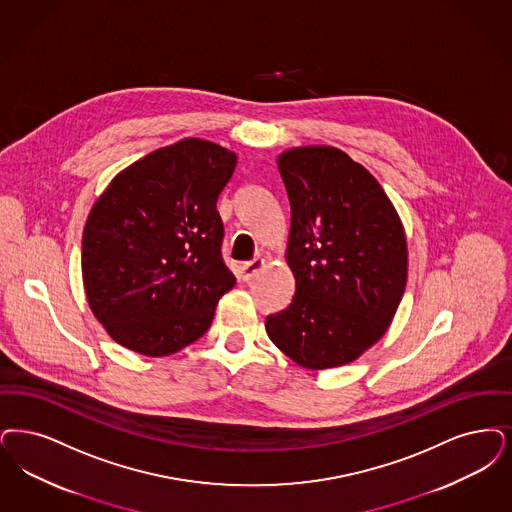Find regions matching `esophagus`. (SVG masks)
Segmentation results:
<instances>
[{"label":"esophagus","mask_w":512,"mask_h":512,"mask_svg":"<svg viewBox=\"0 0 512 512\" xmlns=\"http://www.w3.org/2000/svg\"><path fill=\"white\" fill-rule=\"evenodd\" d=\"M265 266V259H261V257H255L253 261H249L246 265L242 266V280L244 282H249L261 268Z\"/></svg>","instance_id":"1"}]
</instances>
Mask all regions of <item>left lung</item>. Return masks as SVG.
<instances>
[{
	"mask_svg": "<svg viewBox=\"0 0 512 512\" xmlns=\"http://www.w3.org/2000/svg\"><path fill=\"white\" fill-rule=\"evenodd\" d=\"M291 205V305L266 316L270 341L307 369L354 362L396 314L408 246L394 205L364 165L333 146L278 156Z\"/></svg>",
	"mask_w": 512,
	"mask_h": 512,
	"instance_id": "obj_1",
	"label": "left lung"
}]
</instances>
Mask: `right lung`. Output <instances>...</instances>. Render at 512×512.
Instances as JSON below:
<instances>
[{"instance_id": "add662e5", "label": "right lung", "mask_w": 512, "mask_h": 512, "mask_svg": "<svg viewBox=\"0 0 512 512\" xmlns=\"http://www.w3.org/2000/svg\"><path fill=\"white\" fill-rule=\"evenodd\" d=\"M238 156L204 139L150 152L118 173L82 238L87 303L108 335L144 356L198 341L236 284L217 198Z\"/></svg>"}]
</instances>
